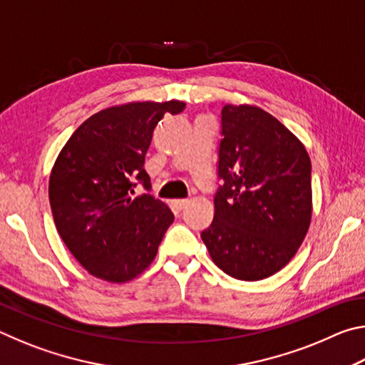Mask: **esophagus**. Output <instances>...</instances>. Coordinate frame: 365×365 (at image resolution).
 Segmentation results:
<instances>
[{
    "label": "esophagus",
    "mask_w": 365,
    "mask_h": 365,
    "mask_svg": "<svg viewBox=\"0 0 365 365\" xmlns=\"http://www.w3.org/2000/svg\"><path fill=\"white\" fill-rule=\"evenodd\" d=\"M172 205H174L175 211H182V209L188 205V200H174L172 201Z\"/></svg>",
    "instance_id": "esophagus-1"
}]
</instances>
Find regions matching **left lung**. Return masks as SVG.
Segmentation results:
<instances>
[{
    "label": "left lung",
    "mask_w": 365,
    "mask_h": 365,
    "mask_svg": "<svg viewBox=\"0 0 365 365\" xmlns=\"http://www.w3.org/2000/svg\"><path fill=\"white\" fill-rule=\"evenodd\" d=\"M214 219L201 238L227 275L255 282L285 267L312 215L311 159L304 145L264 109L222 108Z\"/></svg>",
    "instance_id": "8db88e82"
}]
</instances>
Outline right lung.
I'll return each instance as SVG.
<instances>
[{"label":"right lung","mask_w":365,"mask_h":365,"mask_svg":"<svg viewBox=\"0 0 365 365\" xmlns=\"http://www.w3.org/2000/svg\"><path fill=\"white\" fill-rule=\"evenodd\" d=\"M183 101L128 103L88 117L67 140L49 177L54 224L73 257L91 275L123 283L156 257L174 214L150 191L145 156L165 114Z\"/></svg>","instance_id":"obj_1"}]
</instances>
